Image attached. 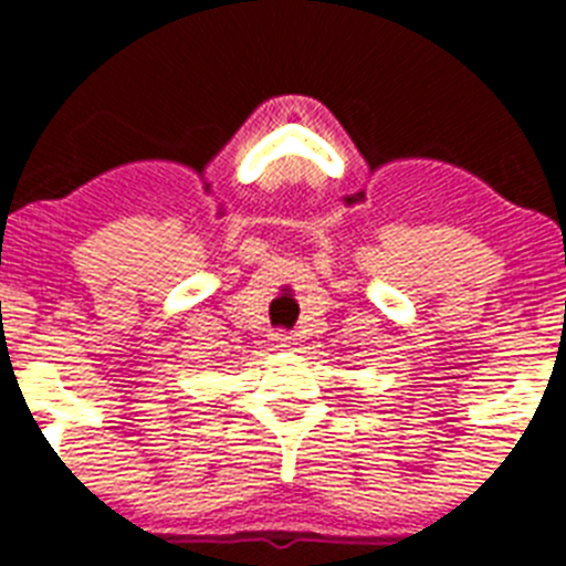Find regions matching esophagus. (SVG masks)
<instances>
[{"label":"esophagus","mask_w":566,"mask_h":566,"mask_svg":"<svg viewBox=\"0 0 566 566\" xmlns=\"http://www.w3.org/2000/svg\"><path fill=\"white\" fill-rule=\"evenodd\" d=\"M272 339H274V345H277L280 352H289V348H294V345H297V337H294V334H289V332H274Z\"/></svg>","instance_id":"esophagus-1"}]
</instances>
